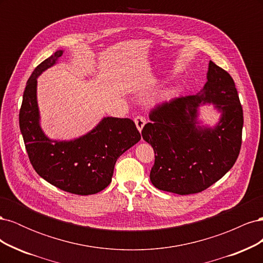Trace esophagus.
Here are the masks:
<instances>
[{
	"mask_svg": "<svg viewBox=\"0 0 263 263\" xmlns=\"http://www.w3.org/2000/svg\"><path fill=\"white\" fill-rule=\"evenodd\" d=\"M135 124H136L137 129L141 133L142 128H144V126L146 124V118L142 117V116H137L136 118H135Z\"/></svg>",
	"mask_w": 263,
	"mask_h": 263,
	"instance_id": "esophagus-1",
	"label": "esophagus"
}]
</instances>
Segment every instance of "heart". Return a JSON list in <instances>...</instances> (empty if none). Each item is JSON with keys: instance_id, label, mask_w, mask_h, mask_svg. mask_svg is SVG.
<instances>
[{"instance_id": "b5f03b06", "label": "heart", "mask_w": 263, "mask_h": 263, "mask_svg": "<svg viewBox=\"0 0 263 263\" xmlns=\"http://www.w3.org/2000/svg\"><path fill=\"white\" fill-rule=\"evenodd\" d=\"M172 95V93L171 92H169V93H165L164 95H163V99H168V98H170Z\"/></svg>"}]
</instances>
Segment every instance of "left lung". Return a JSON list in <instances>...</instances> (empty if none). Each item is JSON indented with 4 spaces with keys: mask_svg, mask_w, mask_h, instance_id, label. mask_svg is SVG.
<instances>
[{
    "mask_svg": "<svg viewBox=\"0 0 263 263\" xmlns=\"http://www.w3.org/2000/svg\"><path fill=\"white\" fill-rule=\"evenodd\" d=\"M206 79L197 94L154 109L141 132L155 151L150 181L159 190L180 195L202 192L224 177L239 155L243 114L233 78L210 61ZM211 104L221 113L214 126L199 118L200 107Z\"/></svg>",
    "mask_w": 263,
    "mask_h": 263,
    "instance_id": "obj_1",
    "label": "left lung"
}]
</instances>
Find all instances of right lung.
<instances>
[{
  "mask_svg": "<svg viewBox=\"0 0 263 263\" xmlns=\"http://www.w3.org/2000/svg\"><path fill=\"white\" fill-rule=\"evenodd\" d=\"M63 50L44 60L28 79L20 110V128L31 165L44 180L66 192L91 195L112 181L117 159L140 140L129 118L103 117L93 129L70 140L49 138L41 126L37 78L58 63Z\"/></svg>",
  "mask_w": 263,
  "mask_h": 263,
  "instance_id": "1",
  "label": "right lung"
}]
</instances>
